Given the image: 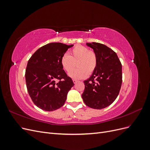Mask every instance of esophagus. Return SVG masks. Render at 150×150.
Here are the masks:
<instances>
[{
	"label": "esophagus",
	"instance_id": "34e87169",
	"mask_svg": "<svg viewBox=\"0 0 150 150\" xmlns=\"http://www.w3.org/2000/svg\"><path fill=\"white\" fill-rule=\"evenodd\" d=\"M72 81H73V83H74V84H76L78 82V81H77V80H76V79H73Z\"/></svg>",
	"mask_w": 150,
	"mask_h": 150
}]
</instances>
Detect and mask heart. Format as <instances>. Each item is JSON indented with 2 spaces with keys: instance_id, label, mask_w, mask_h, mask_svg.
<instances>
[{
  "instance_id": "obj_1",
  "label": "heart",
  "mask_w": 150,
  "mask_h": 150,
  "mask_svg": "<svg viewBox=\"0 0 150 150\" xmlns=\"http://www.w3.org/2000/svg\"><path fill=\"white\" fill-rule=\"evenodd\" d=\"M79 68L73 72L75 67ZM62 67L71 77L74 79H83L91 75L96 69L98 64L96 54L94 51L83 46H76L70 51V55L65 54L61 57Z\"/></svg>"
}]
</instances>
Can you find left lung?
I'll return each instance as SVG.
<instances>
[{"label":"left lung","instance_id":"8db88e82","mask_svg":"<svg viewBox=\"0 0 150 150\" xmlns=\"http://www.w3.org/2000/svg\"><path fill=\"white\" fill-rule=\"evenodd\" d=\"M96 53L98 64L90 78L84 81L82 94L88 106L100 110L110 106L117 97L122 84V66L116 53L100 43H86Z\"/></svg>","mask_w":150,"mask_h":150}]
</instances>
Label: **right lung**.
<instances>
[{"label":"right lung","mask_w":150,"mask_h":150,"mask_svg":"<svg viewBox=\"0 0 150 150\" xmlns=\"http://www.w3.org/2000/svg\"><path fill=\"white\" fill-rule=\"evenodd\" d=\"M72 46L49 43L38 49L29 59L25 74L27 89L32 101L41 110L52 111L62 107L74 86L61 64V57Z\"/></svg>","instance_id":"obj_1"}]
</instances>
